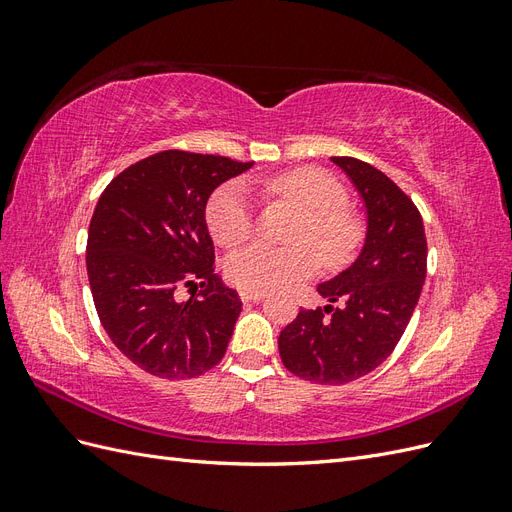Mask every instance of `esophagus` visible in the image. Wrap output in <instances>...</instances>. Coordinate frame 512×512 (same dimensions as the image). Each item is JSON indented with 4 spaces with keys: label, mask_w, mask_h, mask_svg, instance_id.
Returning a JSON list of instances; mask_svg holds the SVG:
<instances>
[{
    "label": "esophagus",
    "mask_w": 512,
    "mask_h": 512,
    "mask_svg": "<svg viewBox=\"0 0 512 512\" xmlns=\"http://www.w3.org/2000/svg\"><path fill=\"white\" fill-rule=\"evenodd\" d=\"M239 297L243 303H258L265 299V292L260 290H239Z\"/></svg>",
    "instance_id": "obj_1"
}]
</instances>
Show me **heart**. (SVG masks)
<instances>
[{
	"label": "heart",
	"mask_w": 512,
	"mask_h": 512,
	"mask_svg": "<svg viewBox=\"0 0 512 512\" xmlns=\"http://www.w3.org/2000/svg\"><path fill=\"white\" fill-rule=\"evenodd\" d=\"M262 196L280 198L301 211L292 230L297 245L273 247L256 243L226 260L228 280L243 290H273L324 265L337 269L356 254L365 235L361 215L348 207L344 183L322 168L303 166L252 181ZM207 226L213 241L235 250L254 235L252 200L241 185L218 190L207 205Z\"/></svg>",
	"instance_id": "obj_1"
}]
</instances>
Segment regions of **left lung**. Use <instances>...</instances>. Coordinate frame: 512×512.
<instances>
[{
	"label": "left lung",
	"instance_id": "obj_1",
	"mask_svg": "<svg viewBox=\"0 0 512 512\" xmlns=\"http://www.w3.org/2000/svg\"><path fill=\"white\" fill-rule=\"evenodd\" d=\"M361 192L367 239L361 256L318 292L331 303L301 309L280 333L282 363L316 384H346L374 371L404 335L427 273L423 218L382 170L356 158H331Z\"/></svg>",
	"mask_w": 512,
	"mask_h": 512
}]
</instances>
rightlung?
<instances>
[{"label": "right lung", "mask_w": 512, "mask_h": 512, "mask_svg": "<svg viewBox=\"0 0 512 512\" xmlns=\"http://www.w3.org/2000/svg\"><path fill=\"white\" fill-rule=\"evenodd\" d=\"M252 166L168 149L106 185L87 235V275L104 331L128 359L164 380L203 376L224 359L241 299L215 273L205 222L211 192ZM196 298L176 301L179 287Z\"/></svg>", "instance_id": "right-lung-1"}]
</instances>
